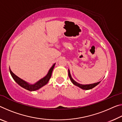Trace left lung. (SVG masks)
Listing matches in <instances>:
<instances>
[{"label":"left lung","mask_w":122,"mask_h":122,"mask_svg":"<svg viewBox=\"0 0 122 122\" xmlns=\"http://www.w3.org/2000/svg\"><path fill=\"white\" fill-rule=\"evenodd\" d=\"M68 76L69 77V78H70V79H71V82H72L73 84L74 85L78 86L79 87L82 88V90H90V89H92L93 87H94L95 86H96L97 85H98L99 84L100 82V81H99V82H98L96 83H94V84H88V85H82V84H79V83H78L77 82L75 81V80H73V78H71V73H70V71H69V69H68Z\"/></svg>","instance_id":"left-lung-1"}]
</instances>
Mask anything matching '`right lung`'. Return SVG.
I'll return each instance as SVG.
<instances>
[{"instance_id":"1","label":"right lung","mask_w":122,"mask_h":122,"mask_svg":"<svg viewBox=\"0 0 122 122\" xmlns=\"http://www.w3.org/2000/svg\"><path fill=\"white\" fill-rule=\"evenodd\" d=\"M55 65V63H54V64L52 66V67L50 68L49 71H48V74L46 76H44L43 78L41 79L39 81H38L37 82H36L35 84H30L29 83L26 82L25 81L23 80V79L19 78V77L17 76L16 75H15L14 73L11 71L10 68L9 69L10 72V74L13 78V80H14L19 86H20L21 87H22L23 88L26 89L27 90L30 91H34L38 90V89L41 88L42 87L46 85L47 84L48 81H49V79L51 78L52 71H53V69L54 68Z\"/></svg>"}]
</instances>
